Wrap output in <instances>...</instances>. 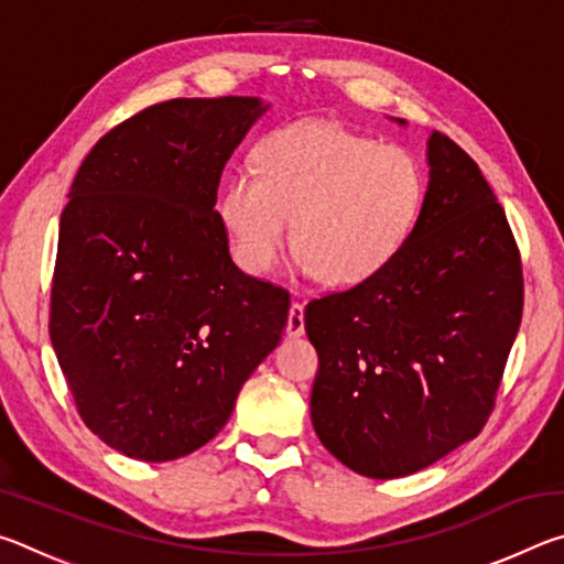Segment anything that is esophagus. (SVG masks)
Wrapping results in <instances>:
<instances>
[{
  "label": "esophagus",
  "mask_w": 564,
  "mask_h": 564,
  "mask_svg": "<svg viewBox=\"0 0 564 564\" xmlns=\"http://www.w3.org/2000/svg\"><path fill=\"white\" fill-rule=\"evenodd\" d=\"M285 333H289L291 338H299L305 333V308H303V303H299V301L291 303L289 323H285Z\"/></svg>",
  "instance_id": "esophagus-1"
}]
</instances>
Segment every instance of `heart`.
Wrapping results in <instances>:
<instances>
[{"mask_svg": "<svg viewBox=\"0 0 564 564\" xmlns=\"http://www.w3.org/2000/svg\"><path fill=\"white\" fill-rule=\"evenodd\" d=\"M425 191L423 164L408 149L305 121L265 137L256 174L236 171L218 208L243 271H271L293 221L299 269L330 285H356L403 251Z\"/></svg>", "mask_w": 564, "mask_h": 564, "instance_id": "1", "label": "heart"}]
</instances>
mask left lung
Here are the masks:
<instances>
[{
	"instance_id": "8db88e82",
	"label": "left lung",
	"mask_w": 564,
	"mask_h": 564,
	"mask_svg": "<svg viewBox=\"0 0 564 564\" xmlns=\"http://www.w3.org/2000/svg\"><path fill=\"white\" fill-rule=\"evenodd\" d=\"M413 236L373 279L305 305L316 435L393 480L473 441L498 400L524 303L520 248L475 161L441 131Z\"/></svg>"
}]
</instances>
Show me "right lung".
I'll return each instance as SVG.
<instances>
[{
    "label": "right lung",
    "instance_id": "right-lung-1",
    "mask_svg": "<svg viewBox=\"0 0 564 564\" xmlns=\"http://www.w3.org/2000/svg\"><path fill=\"white\" fill-rule=\"evenodd\" d=\"M263 109L256 97L154 104L104 133L74 176L50 336L84 425L133 460L206 445L281 343L291 295L238 269L214 208Z\"/></svg>",
    "mask_w": 564,
    "mask_h": 564
}]
</instances>
